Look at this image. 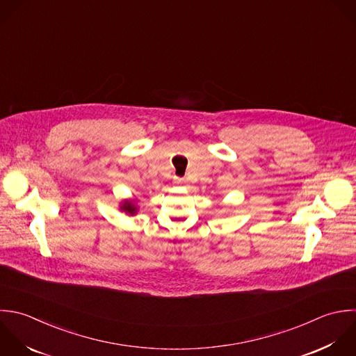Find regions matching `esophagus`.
Instances as JSON below:
<instances>
[{
    "instance_id": "esophagus-1",
    "label": "esophagus",
    "mask_w": 356,
    "mask_h": 356,
    "mask_svg": "<svg viewBox=\"0 0 356 356\" xmlns=\"http://www.w3.org/2000/svg\"><path fill=\"white\" fill-rule=\"evenodd\" d=\"M173 183H175L176 186H181V184H183V179H181V177H175V179H173Z\"/></svg>"
}]
</instances>
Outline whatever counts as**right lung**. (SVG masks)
Returning <instances> with one entry per match:
<instances>
[{"label": "right lung", "instance_id": "add662e5", "mask_svg": "<svg viewBox=\"0 0 356 356\" xmlns=\"http://www.w3.org/2000/svg\"><path fill=\"white\" fill-rule=\"evenodd\" d=\"M120 211L126 212L127 215H136L137 212V207H136V202L134 201H130V200H124L122 204H120Z\"/></svg>", "mask_w": 356, "mask_h": 356}]
</instances>
